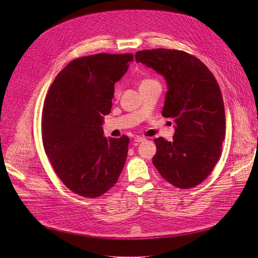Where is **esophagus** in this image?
Returning a JSON list of instances; mask_svg holds the SVG:
<instances>
[{"mask_svg": "<svg viewBox=\"0 0 258 258\" xmlns=\"http://www.w3.org/2000/svg\"><path fill=\"white\" fill-rule=\"evenodd\" d=\"M146 139L145 138H142V137H136V138H135V142H136V143H140V142H143V141H145Z\"/></svg>", "mask_w": 258, "mask_h": 258, "instance_id": "esophagus-1", "label": "esophagus"}]
</instances>
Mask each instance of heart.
Listing matches in <instances>:
<instances>
[{
    "mask_svg": "<svg viewBox=\"0 0 258 258\" xmlns=\"http://www.w3.org/2000/svg\"><path fill=\"white\" fill-rule=\"evenodd\" d=\"M145 81H148V80H144V81H143V83H145Z\"/></svg>",
    "mask_w": 258,
    "mask_h": 258,
    "instance_id": "heart-1",
    "label": "heart"
}]
</instances>
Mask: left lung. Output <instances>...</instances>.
<instances>
[{
    "label": "left lung",
    "mask_w": 258,
    "mask_h": 258,
    "mask_svg": "<svg viewBox=\"0 0 258 258\" xmlns=\"http://www.w3.org/2000/svg\"><path fill=\"white\" fill-rule=\"evenodd\" d=\"M137 62L165 78L162 115L174 121L173 140H155L153 163L171 185L188 189L204 181L218 162L226 133L221 89L208 68L186 52L138 51Z\"/></svg>",
    "instance_id": "obj_1"
}]
</instances>
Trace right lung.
<instances>
[{
    "label": "right lung",
    "instance_id": "add662e5",
    "mask_svg": "<svg viewBox=\"0 0 258 258\" xmlns=\"http://www.w3.org/2000/svg\"><path fill=\"white\" fill-rule=\"evenodd\" d=\"M133 54L99 53L68 63L54 79L43 108L42 137L47 157L73 192L97 198L116 184L130 139L106 138L103 118L111 113L114 85Z\"/></svg>",
    "mask_w": 258,
    "mask_h": 258
}]
</instances>
